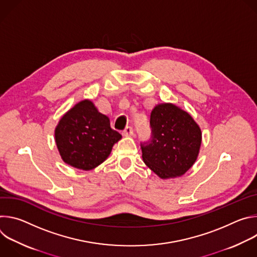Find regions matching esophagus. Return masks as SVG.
<instances>
[{"label":"esophagus","instance_id":"1","mask_svg":"<svg viewBox=\"0 0 257 257\" xmlns=\"http://www.w3.org/2000/svg\"><path fill=\"white\" fill-rule=\"evenodd\" d=\"M122 134H123V136H131V135H133V129H132V127L127 126V127L122 131Z\"/></svg>","mask_w":257,"mask_h":257}]
</instances>
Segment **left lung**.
<instances>
[{"label": "left lung", "mask_w": 257, "mask_h": 257, "mask_svg": "<svg viewBox=\"0 0 257 257\" xmlns=\"http://www.w3.org/2000/svg\"><path fill=\"white\" fill-rule=\"evenodd\" d=\"M150 123L152 138L140 144L145 165L162 179L185 174L199 154V126L187 112L173 103L156 105Z\"/></svg>", "instance_id": "obj_1"}]
</instances>
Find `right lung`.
Here are the masks:
<instances>
[{"instance_id": "1", "label": "right lung", "mask_w": 257, "mask_h": 257, "mask_svg": "<svg viewBox=\"0 0 257 257\" xmlns=\"http://www.w3.org/2000/svg\"><path fill=\"white\" fill-rule=\"evenodd\" d=\"M122 135L111 128L109 119L89 99L76 103L61 118L55 140L62 160L89 171L106 160Z\"/></svg>"}]
</instances>
